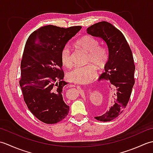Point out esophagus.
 Listing matches in <instances>:
<instances>
[{
  "mask_svg": "<svg viewBox=\"0 0 153 153\" xmlns=\"http://www.w3.org/2000/svg\"><path fill=\"white\" fill-rule=\"evenodd\" d=\"M76 87H77V89L78 90V91H79V92L82 91V88H81V87H80V86H79V85H77V86H76Z\"/></svg>",
  "mask_w": 153,
  "mask_h": 153,
  "instance_id": "esophagus-1",
  "label": "esophagus"
}]
</instances>
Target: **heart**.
<instances>
[{"label": "heart", "mask_w": 153, "mask_h": 153, "mask_svg": "<svg viewBox=\"0 0 153 153\" xmlns=\"http://www.w3.org/2000/svg\"><path fill=\"white\" fill-rule=\"evenodd\" d=\"M99 41L91 35H85L76 42V46L87 53L86 62L91 63L83 66H76L67 73V78L71 82L84 84L90 82L97 76V70L103 69L109 58L107 48L99 46ZM61 62L64 66L70 68L72 65V58L70 47L66 45L60 51ZM93 64L92 65V64Z\"/></svg>", "instance_id": "heart-1"}]
</instances>
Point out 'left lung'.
<instances>
[{
    "instance_id": "1",
    "label": "left lung",
    "mask_w": 153,
    "mask_h": 153,
    "mask_svg": "<svg viewBox=\"0 0 153 153\" xmlns=\"http://www.w3.org/2000/svg\"><path fill=\"white\" fill-rule=\"evenodd\" d=\"M87 31L92 36L102 38L108 48L109 58L105 67V72L101 74L99 80H110L116 90V97L108 111L95 118L109 122L121 114L130 98L135 83L134 57L124 35L110 23L98 22L91 25Z\"/></svg>"
}]
</instances>
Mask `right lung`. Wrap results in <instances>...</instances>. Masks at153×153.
Segmentation results:
<instances>
[{
  "label": "right lung",
  "mask_w": 153,
  "mask_h": 153,
  "mask_svg": "<svg viewBox=\"0 0 153 153\" xmlns=\"http://www.w3.org/2000/svg\"><path fill=\"white\" fill-rule=\"evenodd\" d=\"M82 27L48 25L33 31L25 43L21 61V87L24 101L42 122L56 123L69 112L63 100L64 73L60 53Z\"/></svg>",
  "instance_id": "right-lung-1"
}]
</instances>
